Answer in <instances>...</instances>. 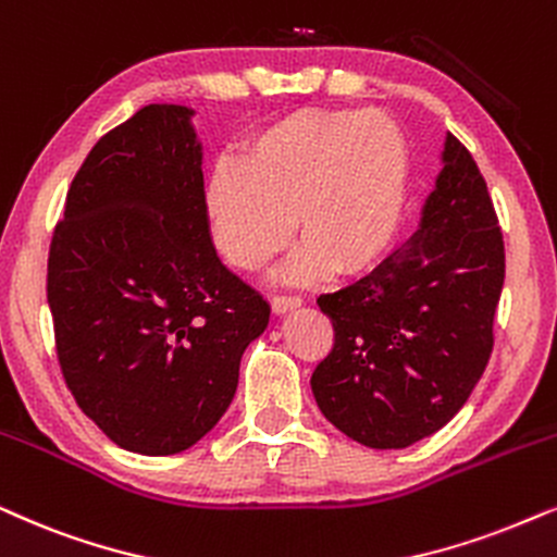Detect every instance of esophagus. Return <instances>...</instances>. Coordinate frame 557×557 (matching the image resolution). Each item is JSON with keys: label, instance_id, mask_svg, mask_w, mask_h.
I'll list each match as a JSON object with an SVG mask.
<instances>
[{"label": "esophagus", "instance_id": "34e87169", "mask_svg": "<svg viewBox=\"0 0 557 557\" xmlns=\"http://www.w3.org/2000/svg\"><path fill=\"white\" fill-rule=\"evenodd\" d=\"M271 307L276 314H286L288 309L301 307V296H273Z\"/></svg>", "mask_w": 557, "mask_h": 557}]
</instances>
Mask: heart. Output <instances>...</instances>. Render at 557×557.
I'll list each match as a JSON object with an SVG mask.
<instances>
[{
	"label": "heart",
	"instance_id": "1",
	"mask_svg": "<svg viewBox=\"0 0 557 557\" xmlns=\"http://www.w3.org/2000/svg\"><path fill=\"white\" fill-rule=\"evenodd\" d=\"M409 189L411 143L394 117L305 110L256 129L235 163L216 165L205 214L216 250L245 273L269 269L296 227L305 248L294 278L358 276L392 250Z\"/></svg>",
	"mask_w": 557,
	"mask_h": 557
}]
</instances>
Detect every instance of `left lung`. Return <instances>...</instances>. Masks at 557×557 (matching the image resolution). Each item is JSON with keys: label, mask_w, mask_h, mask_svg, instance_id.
I'll list each match as a JSON object with an SVG mask.
<instances>
[{"label": "left lung", "mask_w": 557, "mask_h": 557, "mask_svg": "<svg viewBox=\"0 0 557 557\" xmlns=\"http://www.w3.org/2000/svg\"><path fill=\"white\" fill-rule=\"evenodd\" d=\"M502 286L494 201L473 156L447 133L417 233L368 276L317 299L335 330L312 373L317 407L375 450L445 428L488 363Z\"/></svg>", "instance_id": "1"}]
</instances>
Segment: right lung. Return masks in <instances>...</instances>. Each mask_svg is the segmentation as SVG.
Listing matches in <instances>:
<instances>
[{
	"instance_id": "add662e5",
	"label": "right lung",
	"mask_w": 557,
	"mask_h": 557,
	"mask_svg": "<svg viewBox=\"0 0 557 557\" xmlns=\"http://www.w3.org/2000/svg\"><path fill=\"white\" fill-rule=\"evenodd\" d=\"M194 110L148 104L86 156L48 256L63 379L114 445L173 455L220 422L271 307L216 258Z\"/></svg>"
}]
</instances>
